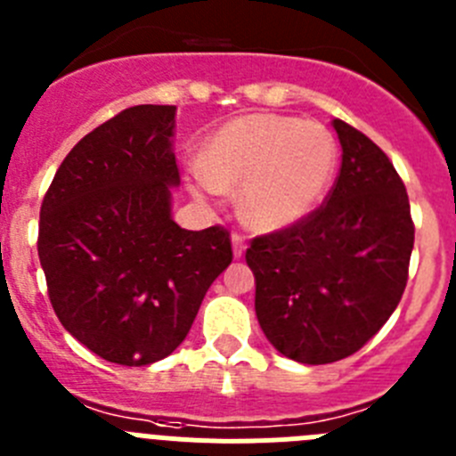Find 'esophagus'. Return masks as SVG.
I'll return each mask as SVG.
<instances>
[{"mask_svg": "<svg viewBox=\"0 0 456 456\" xmlns=\"http://www.w3.org/2000/svg\"><path fill=\"white\" fill-rule=\"evenodd\" d=\"M232 248H233V256L240 258L245 254V249H248V240H245L243 233L233 232L232 233Z\"/></svg>", "mask_w": 456, "mask_h": 456, "instance_id": "esophagus-1", "label": "esophagus"}]
</instances>
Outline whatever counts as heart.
<instances>
[{"label":"heart","mask_w":456,"mask_h":456,"mask_svg":"<svg viewBox=\"0 0 456 456\" xmlns=\"http://www.w3.org/2000/svg\"><path fill=\"white\" fill-rule=\"evenodd\" d=\"M336 167L334 136L318 122L249 113L227 122L204 145L192 191L218 195L240 188V216L261 232L306 218L325 195Z\"/></svg>","instance_id":"1"}]
</instances>
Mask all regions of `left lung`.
<instances>
[{
	"instance_id": "1",
	"label": "left lung",
	"mask_w": 456,
	"mask_h": 456,
	"mask_svg": "<svg viewBox=\"0 0 456 456\" xmlns=\"http://www.w3.org/2000/svg\"><path fill=\"white\" fill-rule=\"evenodd\" d=\"M331 125L343 161L325 204L256 236L245 252L265 338L309 366L354 354L391 318L416 232L407 188L387 154L347 122Z\"/></svg>"
}]
</instances>
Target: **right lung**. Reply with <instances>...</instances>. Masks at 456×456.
<instances>
[{"mask_svg": "<svg viewBox=\"0 0 456 456\" xmlns=\"http://www.w3.org/2000/svg\"><path fill=\"white\" fill-rule=\"evenodd\" d=\"M175 113L131 106L90 131L40 207L38 256L54 314L81 346L120 366L177 350L233 256L220 224L188 232L172 220Z\"/></svg>", "mask_w": 456, "mask_h": 456, "instance_id": "obj_1", "label": "right lung"}]
</instances>
